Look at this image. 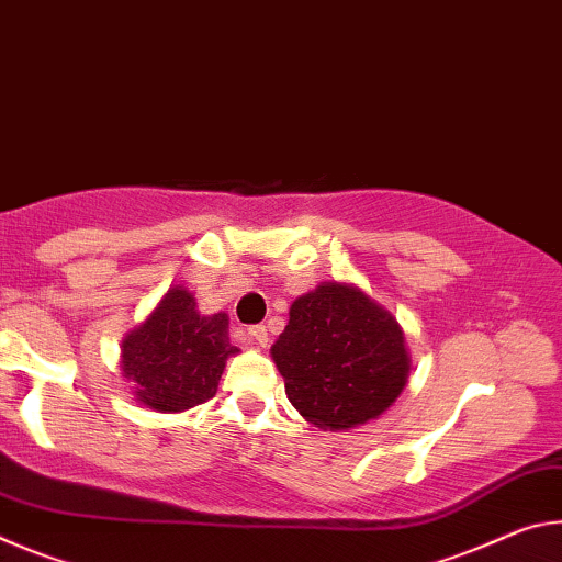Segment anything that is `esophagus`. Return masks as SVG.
I'll return each instance as SVG.
<instances>
[{
    "label": "esophagus",
    "mask_w": 562,
    "mask_h": 562,
    "mask_svg": "<svg viewBox=\"0 0 562 562\" xmlns=\"http://www.w3.org/2000/svg\"><path fill=\"white\" fill-rule=\"evenodd\" d=\"M248 334H251V338L259 346L269 344V334H266V326H251V328H248Z\"/></svg>",
    "instance_id": "1"
}]
</instances>
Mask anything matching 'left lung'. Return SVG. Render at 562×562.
I'll return each mask as SVG.
<instances>
[{"label": "left lung", "mask_w": 562, "mask_h": 562, "mask_svg": "<svg viewBox=\"0 0 562 562\" xmlns=\"http://www.w3.org/2000/svg\"><path fill=\"white\" fill-rule=\"evenodd\" d=\"M291 406L324 430L379 418L406 389L411 358L398 321L353 283H321L291 303L271 346Z\"/></svg>", "instance_id": "1"}]
</instances>
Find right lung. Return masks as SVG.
<instances>
[{
	"label": "right lung",
	"mask_w": 562,
	"mask_h": 562,
	"mask_svg": "<svg viewBox=\"0 0 562 562\" xmlns=\"http://www.w3.org/2000/svg\"><path fill=\"white\" fill-rule=\"evenodd\" d=\"M228 316H204L183 286L169 289L151 316L122 341V371L136 401L161 413H179L214 398L226 358Z\"/></svg>",
	"instance_id": "1"
}]
</instances>
